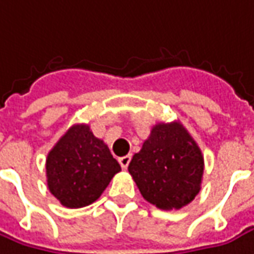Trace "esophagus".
Segmentation results:
<instances>
[{"mask_svg":"<svg viewBox=\"0 0 254 254\" xmlns=\"http://www.w3.org/2000/svg\"><path fill=\"white\" fill-rule=\"evenodd\" d=\"M129 163H130V156H124L120 158V164L121 167H122V170H127Z\"/></svg>","mask_w":254,"mask_h":254,"instance_id":"esophagus-1","label":"esophagus"}]
</instances>
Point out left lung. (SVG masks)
<instances>
[{"label": "left lung", "instance_id": "left-lung-1", "mask_svg": "<svg viewBox=\"0 0 254 254\" xmlns=\"http://www.w3.org/2000/svg\"><path fill=\"white\" fill-rule=\"evenodd\" d=\"M127 171L149 203L161 210H179L200 192L204 160L181 122H161L153 127Z\"/></svg>", "mask_w": 254, "mask_h": 254}]
</instances>
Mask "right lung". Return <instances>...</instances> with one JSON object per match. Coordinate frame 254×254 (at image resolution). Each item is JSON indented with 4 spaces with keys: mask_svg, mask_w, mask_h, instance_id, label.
I'll return each instance as SVG.
<instances>
[{
    "mask_svg": "<svg viewBox=\"0 0 254 254\" xmlns=\"http://www.w3.org/2000/svg\"><path fill=\"white\" fill-rule=\"evenodd\" d=\"M47 185L62 206L79 208L101 196L121 165L86 124L70 127L46 160Z\"/></svg>",
    "mask_w": 254,
    "mask_h": 254,
    "instance_id": "1",
    "label": "right lung"
}]
</instances>
